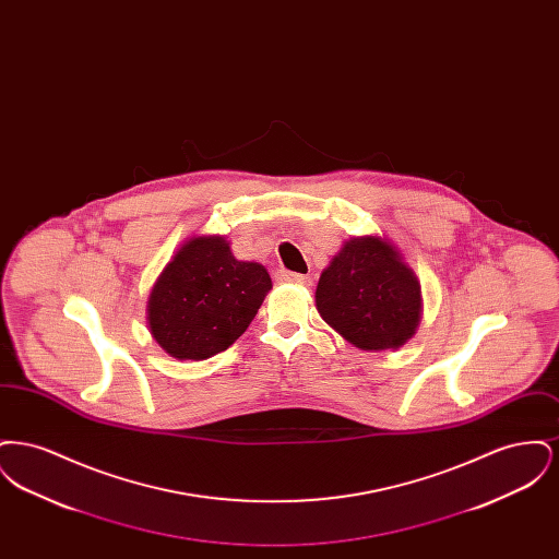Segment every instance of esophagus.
<instances>
[{
    "label": "esophagus",
    "mask_w": 559,
    "mask_h": 559,
    "mask_svg": "<svg viewBox=\"0 0 559 559\" xmlns=\"http://www.w3.org/2000/svg\"><path fill=\"white\" fill-rule=\"evenodd\" d=\"M278 278L283 283H295V285H304V287H310L312 285V278L306 276V274H297V272H281Z\"/></svg>",
    "instance_id": "obj_1"
}]
</instances>
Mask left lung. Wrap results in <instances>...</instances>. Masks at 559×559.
<instances>
[{
  "mask_svg": "<svg viewBox=\"0 0 559 559\" xmlns=\"http://www.w3.org/2000/svg\"><path fill=\"white\" fill-rule=\"evenodd\" d=\"M317 310L352 346L396 349L417 331L421 285L392 242L358 237L320 274Z\"/></svg>",
  "mask_w": 559,
  "mask_h": 559,
  "instance_id": "8db88e82",
  "label": "left lung"
}]
</instances>
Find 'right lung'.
Returning <instances> with one entry per match:
<instances>
[{
  "instance_id": "right-lung-1",
  "label": "right lung",
  "mask_w": 559,
  "mask_h": 559,
  "mask_svg": "<svg viewBox=\"0 0 559 559\" xmlns=\"http://www.w3.org/2000/svg\"><path fill=\"white\" fill-rule=\"evenodd\" d=\"M270 289L266 267L239 262L224 237H194L160 272L148 297V329L169 356L205 360L239 340Z\"/></svg>"
}]
</instances>
